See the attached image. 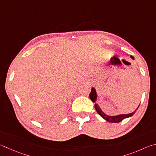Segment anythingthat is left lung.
Returning <instances> with one entry per match:
<instances>
[{"label": "left lung", "instance_id": "1", "mask_svg": "<svg viewBox=\"0 0 156 156\" xmlns=\"http://www.w3.org/2000/svg\"><path fill=\"white\" fill-rule=\"evenodd\" d=\"M130 57H131L133 60H134V56H130ZM89 98L90 100H91L93 102L95 103V108L96 110V111L98 112V114L100 115L103 119H104L106 121H108V122H110V123H119L122 120H123L124 119L132 117V115H134L135 112L136 111V110L138 108V107H139V106H138L136 110H135V111H134L133 112H131V113H129V114H122V115H115V116H109V115H106L105 113H104L102 110H101L100 106L98 105V104L96 103V101H98V95L97 94V93H96L95 89L93 87L91 88V91H90V94H89Z\"/></svg>", "mask_w": 156, "mask_h": 156}]
</instances>
